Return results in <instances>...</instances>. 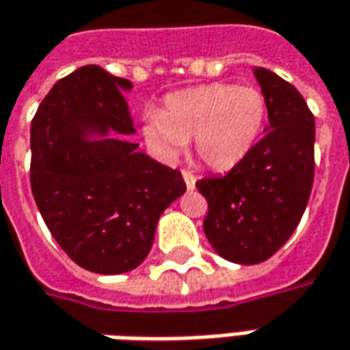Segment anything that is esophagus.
<instances>
[{"label": "esophagus", "mask_w": 350, "mask_h": 350, "mask_svg": "<svg viewBox=\"0 0 350 350\" xmlns=\"http://www.w3.org/2000/svg\"><path fill=\"white\" fill-rule=\"evenodd\" d=\"M182 176H184V182L187 185V189H193L195 187V174L189 172V170H182Z\"/></svg>", "instance_id": "esophagus-1"}]
</instances>
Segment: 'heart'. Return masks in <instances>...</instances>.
Segmentation results:
<instances>
[{"label": "heart", "instance_id": "b5f03b06", "mask_svg": "<svg viewBox=\"0 0 350 350\" xmlns=\"http://www.w3.org/2000/svg\"><path fill=\"white\" fill-rule=\"evenodd\" d=\"M268 116L265 94L230 82L193 85L166 95L163 111L144 113V137L166 161L193 137L195 157L213 170L241 163L258 142Z\"/></svg>", "mask_w": 350, "mask_h": 350}]
</instances>
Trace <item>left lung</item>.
<instances>
[{
  "mask_svg": "<svg viewBox=\"0 0 350 350\" xmlns=\"http://www.w3.org/2000/svg\"><path fill=\"white\" fill-rule=\"evenodd\" d=\"M255 76L268 101L265 137L228 174L195 184L208 203L206 239L237 265L265 262L291 237L314 180V116L303 95L268 68Z\"/></svg>",
  "mask_w": 350,
  "mask_h": 350,
  "instance_id": "obj_1",
  "label": "left lung"
}]
</instances>
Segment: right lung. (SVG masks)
I'll return each mask as SVG.
<instances>
[{
  "instance_id": "right-lung-1",
  "label": "right lung",
  "mask_w": 350,
  "mask_h": 350,
  "mask_svg": "<svg viewBox=\"0 0 350 350\" xmlns=\"http://www.w3.org/2000/svg\"><path fill=\"white\" fill-rule=\"evenodd\" d=\"M130 88L101 66H80L51 88L30 126L36 205L61 249L95 274L142 265L159 218L185 191L180 170L116 137L135 132L120 94ZM90 133L106 137L92 142Z\"/></svg>"
}]
</instances>
